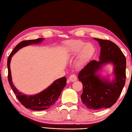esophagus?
Instances as JSON below:
<instances>
[{"label": "esophagus", "instance_id": "obj_1", "mask_svg": "<svg viewBox=\"0 0 132 132\" xmlns=\"http://www.w3.org/2000/svg\"><path fill=\"white\" fill-rule=\"evenodd\" d=\"M77 79V76L74 74H72L69 77V80L71 81V82H75V81H76Z\"/></svg>", "mask_w": 132, "mask_h": 132}]
</instances>
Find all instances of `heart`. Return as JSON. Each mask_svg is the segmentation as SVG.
Returning <instances> with one entry per match:
<instances>
[{
	"instance_id": "1",
	"label": "heart",
	"mask_w": 132,
	"mask_h": 132,
	"mask_svg": "<svg viewBox=\"0 0 132 132\" xmlns=\"http://www.w3.org/2000/svg\"><path fill=\"white\" fill-rule=\"evenodd\" d=\"M64 52L69 57L78 55L77 65L80 66L93 57L95 47L93 44L86 43L81 40H70L63 44Z\"/></svg>"
}]
</instances>
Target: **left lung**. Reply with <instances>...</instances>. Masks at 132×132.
Listing matches in <instances>:
<instances>
[{
  "instance_id": "8db88e82",
  "label": "left lung",
  "mask_w": 132,
  "mask_h": 132,
  "mask_svg": "<svg viewBox=\"0 0 132 132\" xmlns=\"http://www.w3.org/2000/svg\"><path fill=\"white\" fill-rule=\"evenodd\" d=\"M101 47L99 60H92L81 70L78 79L83 84L81 99L87 108L94 110L110 108L118 99L125 83L126 58L113 42L94 38ZM113 66L112 81L100 72L105 64Z\"/></svg>"
}]
</instances>
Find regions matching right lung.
<instances>
[{
  "label": "right lung",
  "mask_w": 132,
  "mask_h": 132,
  "mask_svg": "<svg viewBox=\"0 0 132 132\" xmlns=\"http://www.w3.org/2000/svg\"><path fill=\"white\" fill-rule=\"evenodd\" d=\"M44 40V38H40L36 40H26L21 41L18 44L11 53L7 60L8 79L10 85L15 94L16 97L22 105L26 108H29L33 111H43L47 109L54 104L56 101L60 97L62 91L66 85V78L63 77L55 80L49 87L44 90L38 94L33 95H28L20 92L14 86L12 82V76L10 69V63L12 56L23 47L32 44L41 43Z\"/></svg>",
  "instance_id": "add662e5"
}]
</instances>
